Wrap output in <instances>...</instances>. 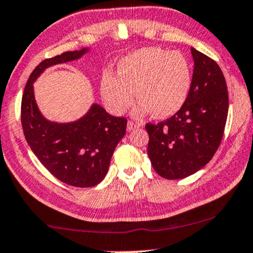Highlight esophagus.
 I'll return each mask as SVG.
<instances>
[{
	"instance_id": "esophagus-1",
	"label": "esophagus",
	"mask_w": 253,
	"mask_h": 253,
	"mask_svg": "<svg viewBox=\"0 0 253 253\" xmlns=\"http://www.w3.org/2000/svg\"><path fill=\"white\" fill-rule=\"evenodd\" d=\"M139 127H141V124L133 123V121H128V124H127V130H128V132H132L133 129L139 128Z\"/></svg>"
}]
</instances>
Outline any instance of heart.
<instances>
[{
  "mask_svg": "<svg viewBox=\"0 0 253 253\" xmlns=\"http://www.w3.org/2000/svg\"><path fill=\"white\" fill-rule=\"evenodd\" d=\"M117 75L105 73L100 93L114 114H124L133 105L136 92L137 116L150 113L167 118L186 102L192 84L190 61L183 53L160 47H143L127 54L117 66Z\"/></svg>",
  "mask_w": 253,
  "mask_h": 253,
  "instance_id": "obj_1",
  "label": "heart"
}]
</instances>
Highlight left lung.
Listing matches in <instances>:
<instances>
[{
    "mask_svg": "<svg viewBox=\"0 0 253 253\" xmlns=\"http://www.w3.org/2000/svg\"><path fill=\"white\" fill-rule=\"evenodd\" d=\"M194 68L186 102L157 125L147 124L148 156L161 177L181 179L199 171L216 153L228 117V90L214 60L192 47Z\"/></svg>",
    "mask_w": 253,
    "mask_h": 253,
    "instance_id": "obj_1",
    "label": "left lung"
}]
</instances>
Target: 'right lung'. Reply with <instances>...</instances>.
I'll return each mask as SVG.
<instances>
[{
  "label": "right lung",
  "instance_id": "obj_1",
  "mask_svg": "<svg viewBox=\"0 0 253 253\" xmlns=\"http://www.w3.org/2000/svg\"><path fill=\"white\" fill-rule=\"evenodd\" d=\"M89 48L65 52L46 59L33 70L22 98L23 132L42 164L62 183L92 187L105 178L117 144L125 136L127 119L113 117L98 104L73 123H54L42 116L36 103L33 83L50 66L77 60Z\"/></svg>",
  "mask_w": 253,
  "mask_h": 253
}]
</instances>
